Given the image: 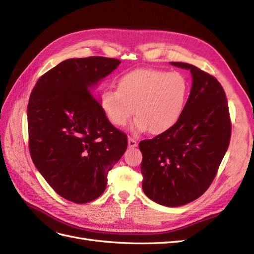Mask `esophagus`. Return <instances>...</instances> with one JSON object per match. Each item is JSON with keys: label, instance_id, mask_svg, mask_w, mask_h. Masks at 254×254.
Listing matches in <instances>:
<instances>
[{"label": "esophagus", "instance_id": "34e87169", "mask_svg": "<svg viewBox=\"0 0 254 254\" xmlns=\"http://www.w3.org/2000/svg\"><path fill=\"white\" fill-rule=\"evenodd\" d=\"M137 146V142L133 139V137H128V147L129 148H134Z\"/></svg>", "mask_w": 254, "mask_h": 254}]
</instances>
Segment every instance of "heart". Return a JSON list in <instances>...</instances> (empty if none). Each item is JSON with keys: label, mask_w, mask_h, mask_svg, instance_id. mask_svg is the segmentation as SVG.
Instances as JSON below:
<instances>
[{"label": "heart", "mask_w": 254, "mask_h": 254, "mask_svg": "<svg viewBox=\"0 0 254 254\" xmlns=\"http://www.w3.org/2000/svg\"><path fill=\"white\" fill-rule=\"evenodd\" d=\"M189 82L179 72L137 68L123 75L118 90L105 89L101 106L117 127L125 126L133 113L135 131L159 134L179 121L189 96Z\"/></svg>", "instance_id": "heart-1"}]
</instances>
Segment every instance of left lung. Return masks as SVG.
Listing matches in <instances>:
<instances>
[{
  "mask_svg": "<svg viewBox=\"0 0 254 254\" xmlns=\"http://www.w3.org/2000/svg\"><path fill=\"white\" fill-rule=\"evenodd\" d=\"M173 65L190 71V93L177 124L139 147L144 193L165 206L194 201L209 189L231 137L228 101L219 81L184 63Z\"/></svg>",
  "mask_w": 254,
  "mask_h": 254,
  "instance_id": "8db88e82",
  "label": "left lung"
}]
</instances>
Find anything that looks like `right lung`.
Instances as JSON below:
<instances>
[{
  "instance_id": "obj_1",
  "label": "right lung",
  "mask_w": 254,
  "mask_h": 254,
  "mask_svg": "<svg viewBox=\"0 0 254 254\" xmlns=\"http://www.w3.org/2000/svg\"><path fill=\"white\" fill-rule=\"evenodd\" d=\"M120 64L101 56L64 60L38 79L29 96L30 157L51 188L74 203L104 193L109 171L127 148V135L90 91Z\"/></svg>"
}]
</instances>
